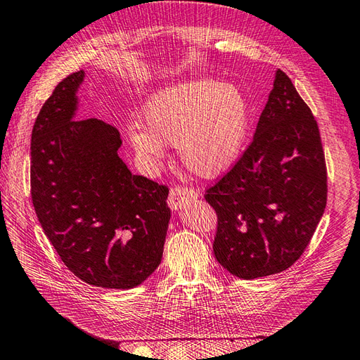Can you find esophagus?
I'll return each instance as SVG.
<instances>
[{"instance_id": "1", "label": "esophagus", "mask_w": 360, "mask_h": 360, "mask_svg": "<svg viewBox=\"0 0 360 360\" xmlns=\"http://www.w3.org/2000/svg\"><path fill=\"white\" fill-rule=\"evenodd\" d=\"M198 198V192L195 189H188L184 186H174L169 191V197H168V205L172 210H177L180 207H183L188 201L197 200Z\"/></svg>"}]
</instances>
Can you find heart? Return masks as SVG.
Returning a JSON list of instances; mask_svg holds the SVG:
<instances>
[{
  "mask_svg": "<svg viewBox=\"0 0 360 360\" xmlns=\"http://www.w3.org/2000/svg\"><path fill=\"white\" fill-rule=\"evenodd\" d=\"M144 127L130 143L146 162L163 158V143L177 146L181 162L201 177H214L238 158L249 126L245 94L231 84L195 79L165 86L146 103Z\"/></svg>",
  "mask_w": 360,
  "mask_h": 360,
  "instance_id": "heart-1",
  "label": "heart"
}]
</instances>
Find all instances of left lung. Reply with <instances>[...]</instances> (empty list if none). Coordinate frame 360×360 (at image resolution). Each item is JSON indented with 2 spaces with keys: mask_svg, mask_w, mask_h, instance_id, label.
<instances>
[{
  "mask_svg": "<svg viewBox=\"0 0 360 360\" xmlns=\"http://www.w3.org/2000/svg\"><path fill=\"white\" fill-rule=\"evenodd\" d=\"M204 198L217 214L214 257L237 278L287 270L309 245L328 201V169L319 124L282 70L252 143Z\"/></svg>",
  "mask_w": 360,
  "mask_h": 360,
  "instance_id": "left-lung-1",
  "label": "left lung"
}]
</instances>
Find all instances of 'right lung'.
Returning <instances> with one entry per match:
<instances>
[{"label":"right lung","instance_id":"add662e5","mask_svg":"<svg viewBox=\"0 0 360 360\" xmlns=\"http://www.w3.org/2000/svg\"><path fill=\"white\" fill-rule=\"evenodd\" d=\"M84 70L64 78L32 126L31 198L61 261L94 287L129 290L160 264L168 186L134 176L118 158V130L75 120Z\"/></svg>","mask_w":360,"mask_h":360}]
</instances>
